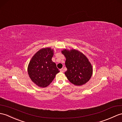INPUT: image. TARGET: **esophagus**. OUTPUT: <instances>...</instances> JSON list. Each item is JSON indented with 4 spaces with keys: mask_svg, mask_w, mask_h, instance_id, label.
<instances>
[{
    "mask_svg": "<svg viewBox=\"0 0 122 122\" xmlns=\"http://www.w3.org/2000/svg\"><path fill=\"white\" fill-rule=\"evenodd\" d=\"M60 72H62V73H63V72H64V70H63V69H60Z\"/></svg>",
    "mask_w": 122,
    "mask_h": 122,
    "instance_id": "34e87169",
    "label": "esophagus"
}]
</instances>
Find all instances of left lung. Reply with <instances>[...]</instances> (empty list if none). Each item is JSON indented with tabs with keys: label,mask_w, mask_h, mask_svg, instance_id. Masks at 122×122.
<instances>
[{
	"label": "left lung",
	"mask_w": 122,
	"mask_h": 122,
	"mask_svg": "<svg viewBox=\"0 0 122 122\" xmlns=\"http://www.w3.org/2000/svg\"><path fill=\"white\" fill-rule=\"evenodd\" d=\"M62 53L66 58L67 71L64 74L68 80L76 86H81L88 81L92 74V67L86 56L75 49H64Z\"/></svg>",
	"instance_id": "obj_1"
}]
</instances>
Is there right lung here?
Returning <instances> with one entry per match:
<instances>
[{
  "mask_svg": "<svg viewBox=\"0 0 122 122\" xmlns=\"http://www.w3.org/2000/svg\"><path fill=\"white\" fill-rule=\"evenodd\" d=\"M53 50L42 48L33 56L28 66V74L31 80L38 86L47 87L60 71L52 62Z\"/></svg>",
  "mask_w": 122,
  "mask_h": 122,
  "instance_id": "1",
  "label": "right lung"
}]
</instances>
